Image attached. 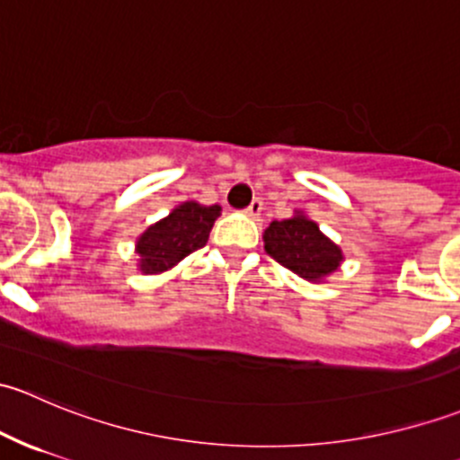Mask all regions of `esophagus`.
I'll list each match as a JSON object with an SVG mask.
<instances>
[{"label":"esophagus","mask_w":460,"mask_h":460,"mask_svg":"<svg viewBox=\"0 0 460 460\" xmlns=\"http://www.w3.org/2000/svg\"><path fill=\"white\" fill-rule=\"evenodd\" d=\"M244 213H247L249 217H260V213H262V200H253L247 208H244Z\"/></svg>","instance_id":"34e87169"}]
</instances>
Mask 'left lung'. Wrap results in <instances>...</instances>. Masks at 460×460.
I'll return each instance as SVG.
<instances>
[{"instance_id":"1","label":"left lung","mask_w":460,"mask_h":460,"mask_svg":"<svg viewBox=\"0 0 460 460\" xmlns=\"http://www.w3.org/2000/svg\"><path fill=\"white\" fill-rule=\"evenodd\" d=\"M262 238L264 252L305 280L320 282L342 262L341 247L300 211L287 220H273Z\"/></svg>"}]
</instances>
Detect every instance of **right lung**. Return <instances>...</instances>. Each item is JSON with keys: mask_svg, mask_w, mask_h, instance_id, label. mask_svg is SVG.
Returning a JSON list of instances; mask_svg holds the SVG:
<instances>
[{"mask_svg": "<svg viewBox=\"0 0 460 460\" xmlns=\"http://www.w3.org/2000/svg\"><path fill=\"white\" fill-rule=\"evenodd\" d=\"M220 211L222 208L217 204L204 207L198 202H184L160 222L148 226L136 244V253L140 256V262H137L140 271L162 273L175 267L189 253L202 249Z\"/></svg>", "mask_w": 460, "mask_h": 460, "instance_id": "add662e5", "label": "right lung"}]
</instances>
